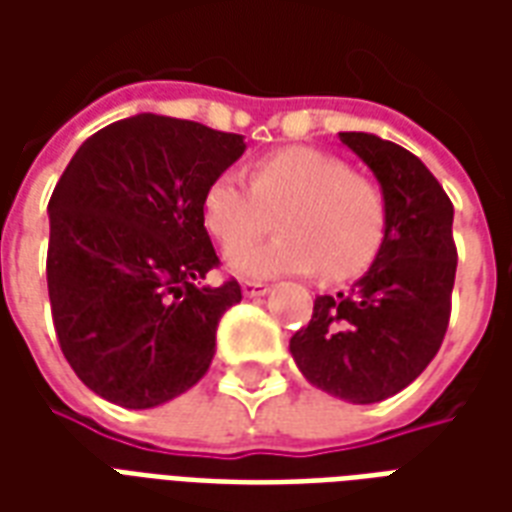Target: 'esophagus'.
<instances>
[{
    "label": "esophagus",
    "mask_w": 512,
    "mask_h": 512,
    "mask_svg": "<svg viewBox=\"0 0 512 512\" xmlns=\"http://www.w3.org/2000/svg\"><path fill=\"white\" fill-rule=\"evenodd\" d=\"M241 288H244L246 299H257V296H266L268 293L266 282H255V279H246Z\"/></svg>",
    "instance_id": "34e87169"
}]
</instances>
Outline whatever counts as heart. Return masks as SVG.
I'll list each match as a JSON object with an SVG mask.
<instances>
[{
  "label": "heart",
  "mask_w": 512,
  "mask_h": 512,
  "mask_svg": "<svg viewBox=\"0 0 512 512\" xmlns=\"http://www.w3.org/2000/svg\"><path fill=\"white\" fill-rule=\"evenodd\" d=\"M205 227L241 277L321 271L343 282L365 271L384 244L389 205L381 183L356 175L345 158L315 147H282L257 158L249 183L219 175L202 202ZM278 216L280 238L238 247L265 234Z\"/></svg>",
  "instance_id": "b5f03b06"
}]
</instances>
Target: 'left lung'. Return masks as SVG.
I'll use <instances>...</instances> for the list:
<instances>
[{"label":"left lung","mask_w":512,"mask_h":512,"mask_svg":"<svg viewBox=\"0 0 512 512\" xmlns=\"http://www.w3.org/2000/svg\"><path fill=\"white\" fill-rule=\"evenodd\" d=\"M340 139L384 189V244L354 288L315 299L310 323L290 337V354L323 392L378 403L433 362L450 326L458 266L452 202L406 147L362 131Z\"/></svg>","instance_id":"1"}]
</instances>
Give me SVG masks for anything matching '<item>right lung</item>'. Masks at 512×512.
Here are the masks:
<instances>
[{"mask_svg":"<svg viewBox=\"0 0 512 512\" xmlns=\"http://www.w3.org/2000/svg\"><path fill=\"white\" fill-rule=\"evenodd\" d=\"M244 150L241 134L136 115L90 136L54 186L51 318L73 373L109 403L161 406L211 365L241 285H202L219 266L202 202Z\"/></svg>","mask_w":512,"mask_h":512,"instance_id":"right-lung-1","label":"right lung"}]
</instances>
